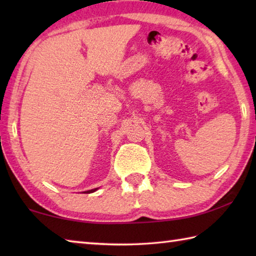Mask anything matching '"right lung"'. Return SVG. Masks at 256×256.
<instances>
[{
	"label": "right lung",
	"instance_id": "right-lung-1",
	"mask_svg": "<svg viewBox=\"0 0 256 256\" xmlns=\"http://www.w3.org/2000/svg\"><path fill=\"white\" fill-rule=\"evenodd\" d=\"M98 188H92V190H86L84 193H92V192H94V190H97Z\"/></svg>",
	"mask_w": 256,
	"mask_h": 256
}]
</instances>
